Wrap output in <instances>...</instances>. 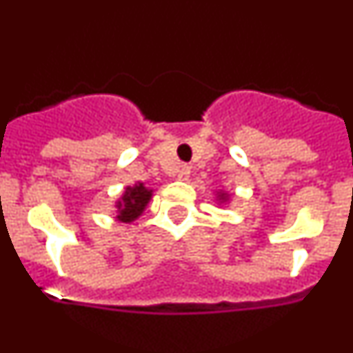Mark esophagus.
<instances>
[{"label": "esophagus", "instance_id": "34e87169", "mask_svg": "<svg viewBox=\"0 0 353 353\" xmlns=\"http://www.w3.org/2000/svg\"><path fill=\"white\" fill-rule=\"evenodd\" d=\"M179 180H182V182H185V180H189V176H191V168L189 166H180L179 168Z\"/></svg>", "mask_w": 353, "mask_h": 353}]
</instances>
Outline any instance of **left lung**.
<instances>
[{
    "label": "left lung",
    "instance_id": "obj_1",
    "mask_svg": "<svg viewBox=\"0 0 353 353\" xmlns=\"http://www.w3.org/2000/svg\"><path fill=\"white\" fill-rule=\"evenodd\" d=\"M217 199H219L221 203H226L228 199H230V196H228L226 192H217Z\"/></svg>",
    "mask_w": 353,
    "mask_h": 353
}]
</instances>
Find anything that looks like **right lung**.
<instances>
[{
	"mask_svg": "<svg viewBox=\"0 0 353 353\" xmlns=\"http://www.w3.org/2000/svg\"><path fill=\"white\" fill-rule=\"evenodd\" d=\"M152 189L145 187V183H136L132 187H125V191L121 194V198L117 201L118 215L117 219L121 223H132L145 212L146 205L152 199Z\"/></svg>",
	"mask_w": 353,
	"mask_h": 353,
	"instance_id": "obj_1",
	"label": "right lung"
}]
</instances>
